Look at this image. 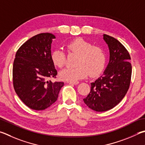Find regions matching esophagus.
<instances>
[{"instance_id":"1","label":"esophagus","mask_w":145,"mask_h":145,"mask_svg":"<svg viewBox=\"0 0 145 145\" xmlns=\"http://www.w3.org/2000/svg\"><path fill=\"white\" fill-rule=\"evenodd\" d=\"M79 83V82H68V84H74V85H76V84H78Z\"/></svg>"}]
</instances>
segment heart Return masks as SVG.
I'll use <instances>...</instances> for the list:
<instances>
[{"label": "heart", "mask_w": 145, "mask_h": 145, "mask_svg": "<svg viewBox=\"0 0 145 145\" xmlns=\"http://www.w3.org/2000/svg\"><path fill=\"white\" fill-rule=\"evenodd\" d=\"M69 53L78 55L74 67H67L59 73L63 80L77 82L89 75L96 76L105 69L106 54L102 47L93 44L82 38H78L67 45ZM51 61L56 67L62 68L66 63L67 54L61 49H56L51 52Z\"/></svg>", "instance_id": "1"}]
</instances>
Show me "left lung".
I'll return each mask as SVG.
<instances>
[{
  "mask_svg": "<svg viewBox=\"0 0 145 145\" xmlns=\"http://www.w3.org/2000/svg\"><path fill=\"white\" fill-rule=\"evenodd\" d=\"M110 49V62L103 75L91 84V91L84 98L87 106L96 112L112 109L122 101L129 88L132 66L131 56L119 41L104 34Z\"/></svg>",
  "mask_w": 145,
  "mask_h": 145,
  "instance_id": "8db88e82",
  "label": "left lung"
}]
</instances>
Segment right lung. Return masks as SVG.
Segmentation results:
<instances>
[{"mask_svg":"<svg viewBox=\"0 0 145 145\" xmlns=\"http://www.w3.org/2000/svg\"><path fill=\"white\" fill-rule=\"evenodd\" d=\"M53 39L51 33H39L25 42L16 53L13 86L23 103L32 110H43L51 106L64 85L63 82L49 80L57 75L51 58Z\"/></svg>","mask_w":145,"mask_h":145,"instance_id":"right-lung-1","label":"right lung"}]
</instances>
